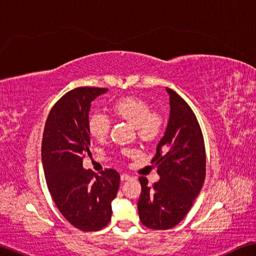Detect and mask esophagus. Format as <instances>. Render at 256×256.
<instances>
[{"mask_svg":"<svg viewBox=\"0 0 256 256\" xmlns=\"http://www.w3.org/2000/svg\"><path fill=\"white\" fill-rule=\"evenodd\" d=\"M131 178V176L128 175V174H122L121 175V180L122 182H125V180H128V179Z\"/></svg>","mask_w":256,"mask_h":256,"instance_id":"obj_1","label":"esophagus"}]
</instances>
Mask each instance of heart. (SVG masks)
Returning a JSON list of instances; mask_svg holds the SVG:
<instances>
[{
	"label": "heart",
	"instance_id": "heart-1",
	"mask_svg": "<svg viewBox=\"0 0 256 256\" xmlns=\"http://www.w3.org/2000/svg\"><path fill=\"white\" fill-rule=\"evenodd\" d=\"M112 111L120 118L132 124L140 140L150 142L162 131V118L157 112L150 111V106L138 96H123L113 102ZM111 128L110 118L103 112L96 111L88 120L91 136L96 140L104 138Z\"/></svg>",
	"mask_w": 256,
	"mask_h": 256
}]
</instances>
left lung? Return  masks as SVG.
<instances>
[{
  "instance_id": "1",
  "label": "left lung",
  "mask_w": 256,
  "mask_h": 256,
  "mask_svg": "<svg viewBox=\"0 0 256 256\" xmlns=\"http://www.w3.org/2000/svg\"><path fill=\"white\" fill-rule=\"evenodd\" d=\"M166 92L170 118L152 160L160 180L150 187L148 179L140 178V220L154 230L172 229L186 216L206 176L204 143L197 118L175 91L166 88Z\"/></svg>"
}]
</instances>
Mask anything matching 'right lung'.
<instances>
[{
	"mask_svg": "<svg viewBox=\"0 0 256 256\" xmlns=\"http://www.w3.org/2000/svg\"><path fill=\"white\" fill-rule=\"evenodd\" d=\"M103 88L80 86L52 106L45 124L42 160L48 189L62 214L82 231H96L111 220L120 175L114 170L96 174L82 167L90 153L88 128L91 103Z\"/></svg>",
	"mask_w": 256,
	"mask_h": 256,
	"instance_id": "1",
	"label": "right lung"
}]
</instances>
